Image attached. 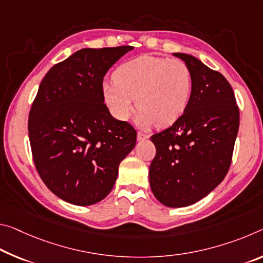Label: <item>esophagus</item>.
Here are the masks:
<instances>
[{"label":"esophagus","mask_w":263,"mask_h":263,"mask_svg":"<svg viewBox=\"0 0 263 263\" xmlns=\"http://www.w3.org/2000/svg\"><path fill=\"white\" fill-rule=\"evenodd\" d=\"M148 138H149V136L145 135V133L138 132V135H137V139H138V141H145V140H147Z\"/></svg>","instance_id":"1"}]
</instances>
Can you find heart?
<instances>
[{
  "label": "heart",
  "mask_w": 263,
  "mask_h": 263,
  "mask_svg": "<svg viewBox=\"0 0 263 263\" xmlns=\"http://www.w3.org/2000/svg\"><path fill=\"white\" fill-rule=\"evenodd\" d=\"M192 92V74L176 58L140 56L125 62L103 85L106 105L116 118L126 120L137 98V124L168 126L184 115Z\"/></svg>",
  "instance_id": "obj_1"
}]
</instances>
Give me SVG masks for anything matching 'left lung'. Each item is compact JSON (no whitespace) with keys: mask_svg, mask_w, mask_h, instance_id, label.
<instances>
[{"mask_svg":"<svg viewBox=\"0 0 263 263\" xmlns=\"http://www.w3.org/2000/svg\"><path fill=\"white\" fill-rule=\"evenodd\" d=\"M192 74L190 103L172 126L151 137L157 153L149 185L162 205L186 207L221 182L232 162L240 114L221 73L187 53L176 52Z\"/></svg>","mask_w":263,"mask_h":263,"instance_id":"obj_1","label":"left lung"}]
</instances>
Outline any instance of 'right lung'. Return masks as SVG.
Listing matches in <instances>:
<instances>
[{"instance_id":"right-lung-1","label":"right lung","mask_w":263,"mask_h":263,"mask_svg":"<svg viewBox=\"0 0 263 263\" xmlns=\"http://www.w3.org/2000/svg\"><path fill=\"white\" fill-rule=\"evenodd\" d=\"M130 45L81 49L41 82L28 120L37 172L66 202L90 206L106 197L137 132L104 104L103 78Z\"/></svg>"}]
</instances>
